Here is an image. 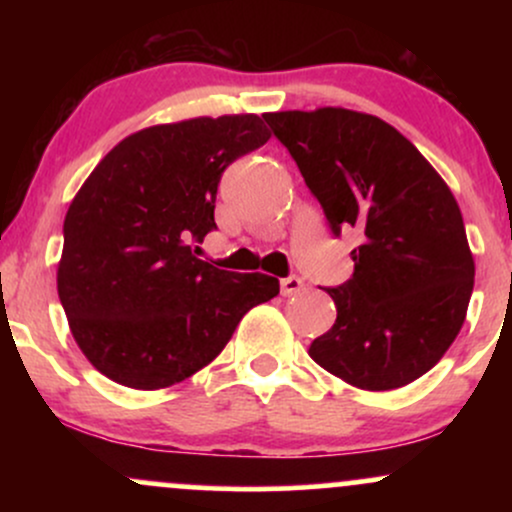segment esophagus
I'll return each instance as SVG.
<instances>
[{
	"label": "esophagus",
	"instance_id": "obj_1",
	"mask_svg": "<svg viewBox=\"0 0 512 512\" xmlns=\"http://www.w3.org/2000/svg\"><path fill=\"white\" fill-rule=\"evenodd\" d=\"M301 289H303L301 276H286V279H281V293H284V296H296Z\"/></svg>",
	"mask_w": 512,
	"mask_h": 512
}]
</instances>
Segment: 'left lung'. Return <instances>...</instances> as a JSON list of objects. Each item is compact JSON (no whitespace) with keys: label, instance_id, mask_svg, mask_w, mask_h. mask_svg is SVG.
<instances>
[{"label":"left lung","instance_id":"obj_1","mask_svg":"<svg viewBox=\"0 0 512 512\" xmlns=\"http://www.w3.org/2000/svg\"><path fill=\"white\" fill-rule=\"evenodd\" d=\"M264 120L334 236L342 228L363 236L351 252V279L327 289L337 320L310 344V358L361 390L414 383L455 342L474 289V257L450 187L375 115L317 108Z\"/></svg>","mask_w":512,"mask_h":512}]
</instances>
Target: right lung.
Masks as SVG:
<instances>
[{
    "label": "right lung",
    "mask_w": 512,
    "mask_h": 512,
    "mask_svg": "<svg viewBox=\"0 0 512 512\" xmlns=\"http://www.w3.org/2000/svg\"><path fill=\"white\" fill-rule=\"evenodd\" d=\"M272 137L257 115L192 117L129 134L64 216L57 293L74 342L105 378L161 390L214 361L279 279L199 260L221 173Z\"/></svg>",
    "instance_id": "1"
}]
</instances>
